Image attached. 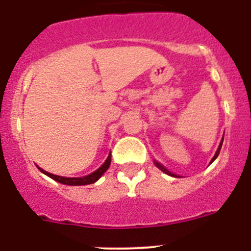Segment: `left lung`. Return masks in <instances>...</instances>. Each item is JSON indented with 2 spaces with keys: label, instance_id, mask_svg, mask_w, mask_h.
Listing matches in <instances>:
<instances>
[{
  "label": "left lung",
  "instance_id": "8db88e82",
  "mask_svg": "<svg viewBox=\"0 0 251 251\" xmlns=\"http://www.w3.org/2000/svg\"><path fill=\"white\" fill-rule=\"evenodd\" d=\"M222 143H223V138H222V141H221V143H220V145H218V149H217V151H216L215 156H213V157H212V160H211V162H210V163H212L213 161L216 160V157H217V156H218V153H220V151H221V148H222ZM153 163H155V165H156V167H158V168H160V170L162 171V172H165L166 175H168V176H172V177H173V176H175V175H173V173H171L170 171L167 170V168H165V167H163V166L161 165L160 162H156V161H153Z\"/></svg>",
  "mask_w": 251,
  "mask_h": 251
}]
</instances>
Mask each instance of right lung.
Returning <instances> with one entry per match:
<instances>
[{
	"mask_svg": "<svg viewBox=\"0 0 251 251\" xmlns=\"http://www.w3.org/2000/svg\"><path fill=\"white\" fill-rule=\"evenodd\" d=\"M110 165H111V153L107 156V158H106V161L103 162V165L101 166L100 168H98L95 172L90 173V175L85 176V177H79V178L61 177V176H56V175H52V173L46 172V171H44L40 167H39V170H40L42 173H45L46 176H49L50 178H52V179L56 180V182L62 183V184H66V185H88V184H93V183H95L96 180H98L99 178H100L101 176H102L103 173L106 172V171H107V168L110 167Z\"/></svg>",
	"mask_w": 251,
	"mask_h": 251,
	"instance_id": "1",
	"label": "right lung"
}]
</instances>
